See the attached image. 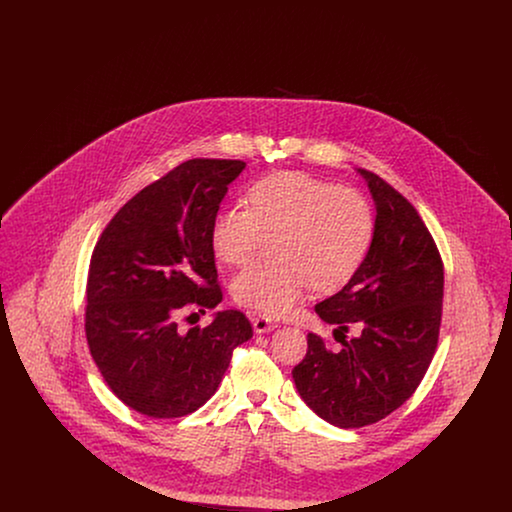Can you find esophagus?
Returning <instances> with one entry per match:
<instances>
[{
	"instance_id": "esophagus-1",
	"label": "esophagus",
	"mask_w": 512,
	"mask_h": 512,
	"mask_svg": "<svg viewBox=\"0 0 512 512\" xmlns=\"http://www.w3.org/2000/svg\"><path fill=\"white\" fill-rule=\"evenodd\" d=\"M278 324L272 320V318H268L267 315H255L253 317V330L257 332V334H267L270 330H274Z\"/></svg>"
}]
</instances>
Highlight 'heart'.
I'll list each match as a JSON object with an SVG mask.
<instances>
[{"mask_svg":"<svg viewBox=\"0 0 512 512\" xmlns=\"http://www.w3.org/2000/svg\"><path fill=\"white\" fill-rule=\"evenodd\" d=\"M276 259L242 268L234 299L268 317H282L315 284L332 292L351 280L374 236L365 195L307 172H274L247 188V207H222L211 224L220 261L242 265L272 238Z\"/></svg>","mask_w":512,"mask_h":512,"instance_id":"b5f03b06","label":"heart"}]
</instances>
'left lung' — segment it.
Here are the masks:
<instances>
[{
  "label": "left lung",
  "instance_id": "obj_1",
  "mask_svg": "<svg viewBox=\"0 0 512 512\" xmlns=\"http://www.w3.org/2000/svg\"><path fill=\"white\" fill-rule=\"evenodd\" d=\"M376 205L365 261L315 311L336 324L340 351L317 334L292 370L301 399L338 428L374 424L399 409L436 353L443 301L438 247L413 205L374 172L357 169ZM355 323L360 334L345 341Z\"/></svg>",
  "mask_w": 512,
  "mask_h": 512
}]
</instances>
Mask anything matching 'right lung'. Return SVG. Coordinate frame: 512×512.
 Returning <instances> with one entry per match:
<instances>
[{
	"label": "right lung",
	"mask_w": 512,
	"mask_h": 512,
	"mask_svg": "<svg viewBox=\"0 0 512 512\" xmlns=\"http://www.w3.org/2000/svg\"><path fill=\"white\" fill-rule=\"evenodd\" d=\"M244 161L190 159L119 209L94 247L86 286V340L103 380L124 405L178 418L219 388L232 351L253 336L244 313L220 311L182 330L184 307L215 309L211 224Z\"/></svg>",
	"instance_id": "right-lung-1"
}]
</instances>
